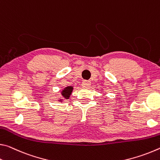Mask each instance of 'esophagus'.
<instances>
[{
    "instance_id": "34e87169",
    "label": "esophagus",
    "mask_w": 160,
    "mask_h": 160,
    "mask_svg": "<svg viewBox=\"0 0 160 160\" xmlns=\"http://www.w3.org/2000/svg\"><path fill=\"white\" fill-rule=\"evenodd\" d=\"M82 86L83 88H88L91 86V82H89V81H84V82H82Z\"/></svg>"
}]
</instances>
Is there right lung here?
Instances as JSON below:
<instances>
[{"label": "right lung", "instance_id": "add662e5", "mask_svg": "<svg viewBox=\"0 0 160 160\" xmlns=\"http://www.w3.org/2000/svg\"><path fill=\"white\" fill-rule=\"evenodd\" d=\"M74 90V87L72 86H69L65 87L64 89L61 91V98H59L58 101L63 102V100L65 99V100H67L69 99L71 96V94L72 93V91Z\"/></svg>", "mask_w": 160, "mask_h": 160}]
</instances>
